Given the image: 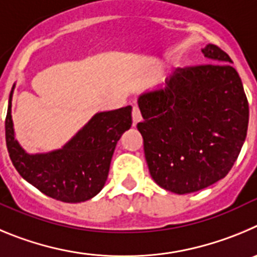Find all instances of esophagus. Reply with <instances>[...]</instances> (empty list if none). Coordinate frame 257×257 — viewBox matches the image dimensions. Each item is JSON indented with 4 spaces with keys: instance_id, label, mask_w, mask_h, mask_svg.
I'll return each mask as SVG.
<instances>
[{
    "instance_id": "1",
    "label": "esophagus",
    "mask_w": 257,
    "mask_h": 257,
    "mask_svg": "<svg viewBox=\"0 0 257 257\" xmlns=\"http://www.w3.org/2000/svg\"><path fill=\"white\" fill-rule=\"evenodd\" d=\"M132 119H133V126L137 125L141 120H142V115H141L140 108H138L137 106H134L133 107V111H132Z\"/></svg>"
}]
</instances>
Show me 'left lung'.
<instances>
[{"mask_svg": "<svg viewBox=\"0 0 257 257\" xmlns=\"http://www.w3.org/2000/svg\"><path fill=\"white\" fill-rule=\"evenodd\" d=\"M209 64L177 69L165 85L138 97L145 157L155 183L177 195L223 179L241 152L248 102L232 60L218 46L203 47Z\"/></svg>", "mask_w": 257, "mask_h": 257, "instance_id": "left-lung-1", "label": "left lung"}]
</instances>
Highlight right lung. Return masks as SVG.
Instances as JSON below:
<instances>
[{"instance_id":"obj_1","label":"right lung","mask_w":257,"mask_h":257,"mask_svg":"<svg viewBox=\"0 0 257 257\" xmlns=\"http://www.w3.org/2000/svg\"><path fill=\"white\" fill-rule=\"evenodd\" d=\"M9 97L6 145L14 166L28 183L48 197L68 203L98 195L107 180L117 141L132 125V106L94 114L61 149L29 154L15 137Z\"/></svg>"}]
</instances>
